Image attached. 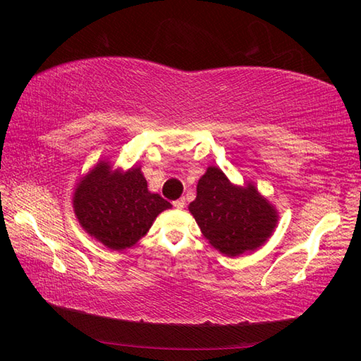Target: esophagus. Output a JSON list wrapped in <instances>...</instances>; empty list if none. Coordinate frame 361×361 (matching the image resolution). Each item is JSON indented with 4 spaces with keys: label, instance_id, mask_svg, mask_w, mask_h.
Wrapping results in <instances>:
<instances>
[{
    "label": "esophagus",
    "instance_id": "1",
    "mask_svg": "<svg viewBox=\"0 0 361 361\" xmlns=\"http://www.w3.org/2000/svg\"><path fill=\"white\" fill-rule=\"evenodd\" d=\"M173 206L176 209H183L185 208V198H178V200L173 202Z\"/></svg>",
    "mask_w": 361,
    "mask_h": 361
}]
</instances>
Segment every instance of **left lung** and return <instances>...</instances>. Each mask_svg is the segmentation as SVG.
Returning <instances> with one entry per match:
<instances>
[{
  "mask_svg": "<svg viewBox=\"0 0 361 361\" xmlns=\"http://www.w3.org/2000/svg\"><path fill=\"white\" fill-rule=\"evenodd\" d=\"M189 211L212 247L229 257L262 247L278 224V211L251 183L235 186L216 166L198 180Z\"/></svg>",
  "mask_w": 361,
  "mask_h": 361,
  "instance_id": "8db88e82",
  "label": "left lung"
}]
</instances>
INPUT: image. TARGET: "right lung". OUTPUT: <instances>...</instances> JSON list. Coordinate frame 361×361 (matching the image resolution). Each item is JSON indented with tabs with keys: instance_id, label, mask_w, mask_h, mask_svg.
Returning <instances> with one entry per match:
<instances>
[{
	"instance_id": "right-lung-1",
	"label": "right lung",
	"mask_w": 361,
	"mask_h": 361,
	"mask_svg": "<svg viewBox=\"0 0 361 361\" xmlns=\"http://www.w3.org/2000/svg\"><path fill=\"white\" fill-rule=\"evenodd\" d=\"M73 206L80 226L114 251L133 247L158 214L172 208L147 189L141 167L113 171L109 161H99L78 183Z\"/></svg>"
}]
</instances>
